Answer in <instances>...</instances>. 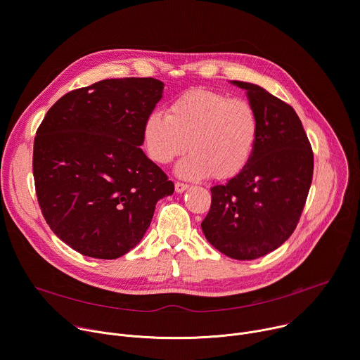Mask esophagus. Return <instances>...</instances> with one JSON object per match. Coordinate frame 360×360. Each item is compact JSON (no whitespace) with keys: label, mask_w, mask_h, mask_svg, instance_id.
Instances as JSON below:
<instances>
[{"label":"esophagus","mask_w":360,"mask_h":360,"mask_svg":"<svg viewBox=\"0 0 360 360\" xmlns=\"http://www.w3.org/2000/svg\"><path fill=\"white\" fill-rule=\"evenodd\" d=\"M188 188H189V185H186V184H182V182H175V191H176L178 193H181V192L186 191Z\"/></svg>","instance_id":"1"}]
</instances>
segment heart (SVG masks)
I'll use <instances>...</instances> for the list:
<instances>
[{
	"label": "heart",
	"instance_id": "b5f03b06",
	"mask_svg": "<svg viewBox=\"0 0 360 360\" xmlns=\"http://www.w3.org/2000/svg\"><path fill=\"white\" fill-rule=\"evenodd\" d=\"M259 135V117L248 101L195 88L176 96L167 115L152 112L142 128L148 157L168 165L191 150L176 167L186 179L238 176L249 164Z\"/></svg>",
	"mask_w": 360,
	"mask_h": 360
}]
</instances>
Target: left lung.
<instances>
[{
	"label": "left lung",
	"instance_id": "8db88e82",
	"mask_svg": "<svg viewBox=\"0 0 360 360\" xmlns=\"http://www.w3.org/2000/svg\"><path fill=\"white\" fill-rule=\"evenodd\" d=\"M246 91L259 117V135L246 168L211 188L205 238L238 261L278 249L295 231L314 175V152L295 110L259 85L232 81Z\"/></svg>",
	"mask_w": 360,
	"mask_h": 360
}]
</instances>
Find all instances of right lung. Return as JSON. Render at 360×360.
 <instances>
[{
  "instance_id": "obj_1",
  "label": "right lung",
  "mask_w": 360,
  "mask_h": 360,
  "mask_svg": "<svg viewBox=\"0 0 360 360\" xmlns=\"http://www.w3.org/2000/svg\"><path fill=\"white\" fill-rule=\"evenodd\" d=\"M162 91L155 78L99 81L60 98L37 129L32 172L41 212L81 255H125L143 238L157 202L174 193L172 181L139 148Z\"/></svg>"
}]
</instances>
